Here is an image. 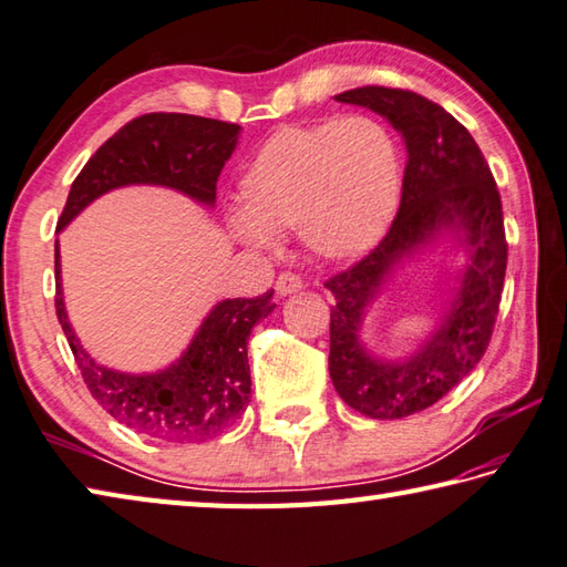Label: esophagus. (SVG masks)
I'll return each instance as SVG.
<instances>
[{
    "mask_svg": "<svg viewBox=\"0 0 567 567\" xmlns=\"http://www.w3.org/2000/svg\"><path fill=\"white\" fill-rule=\"evenodd\" d=\"M275 290L280 297H287V295H292L297 290H302V277L295 275V272H282L280 277H277Z\"/></svg>",
    "mask_w": 567,
    "mask_h": 567,
    "instance_id": "obj_1",
    "label": "esophagus"
}]
</instances>
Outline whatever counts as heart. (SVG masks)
<instances>
[{
    "mask_svg": "<svg viewBox=\"0 0 567 567\" xmlns=\"http://www.w3.org/2000/svg\"><path fill=\"white\" fill-rule=\"evenodd\" d=\"M401 196V147L371 115H347L275 132L240 179L236 238L272 250L277 230H299L305 246L347 260L381 240Z\"/></svg>",
    "mask_w": 567,
    "mask_h": 567,
    "instance_id": "heart-1",
    "label": "heart"
}]
</instances>
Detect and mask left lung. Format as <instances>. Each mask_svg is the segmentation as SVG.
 Here are the masks:
<instances>
[{"label":"left lung","instance_id":"left-lung-1","mask_svg":"<svg viewBox=\"0 0 567 567\" xmlns=\"http://www.w3.org/2000/svg\"><path fill=\"white\" fill-rule=\"evenodd\" d=\"M339 103L383 115L405 142L401 208L365 258L324 282L334 295L329 375L341 401L375 420H401L437 403L489 347L506 275L502 196L480 144L445 107L403 87L363 85ZM452 231L468 248V270L446 321L415 358L385 364L358 341L362 309L403 254Z\"/></svg>","mask_w":567,"mask_h":567}]
</instances>
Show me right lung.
<instances>
[{"label": "right lung", "mask_w": 567, "mask_h": 567, "mask_svg": "<svg viewBox=\"0 0 567 567\" xmlns=\"http://www.w3.org/2000/svg\"><path fill=\"white\" fill-rule=\"evenodd\" d=\"M236 122L184 113H147L130 120L75 176L59 230L110 188L130 184L169 186L198 204H216L220 169L236 150ZM55 240V317L95 401L117 423L166 442H204L224 432L250 403L248 337L268 317L272 290L218 302L184 357L157 373H120L91 359L65 315Z\"/></svg>", "instance_id": "obj_1"}]
</instances>
